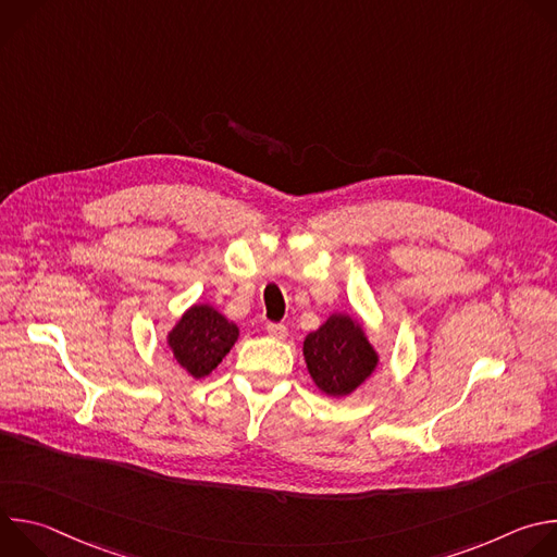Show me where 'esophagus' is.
Instances as JSON below:
<instances>
[{"label": "esophagus", "mask_w": 557, "mask_h": 557, "mask_svg": "<svg viewBox=\"0 0 557 557\" xmlns=\"http://www.w3.org/2000/svg\"><path fill=\"white\" fill-rule=\"evenodd\" d=\"M267 333H269V337H273V339H286V335H288V331H286L284 324H267Z\"/></svg>", "instance_id": "1"}]
</instances>
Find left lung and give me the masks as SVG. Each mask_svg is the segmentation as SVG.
<instances>
[{
	"label": "left lung",
	"mask_w": 557,
	"mask_h": 557,
	"mask_svg": "<svg viewBox=\"0 0 557 557\" xmlns=\"http://www.w3.org/2000/svg\"><path fill=\"white\" fill-rule=\"evenodd\" d=\"M304 361L312 383L326 396L352 394L379 366V352L357 317L333 312L329 320L304 339Z\"/></svg>",
	"instance_id": "obj_1"
}]
</instances>
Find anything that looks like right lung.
I'll use <instances>...</instances> for the list:
<instances>
[{
  "label": "right lung",
  "instance_id": "right-lung-1",
  "mask_svg": "<svg viewBox=\"0 0 557 557\" xmlns=\"http://www.w3.org/2000/svg\"><path fill=\"white\" fill-rule=\"evenodd\" d=\"M240 337L235 322L213 308L196 301L168 333V348L176 363L194 379L209 376Z\"/></svg>",
  "mask_w": 557,
  "mask_h": 557
}]
</instances>
